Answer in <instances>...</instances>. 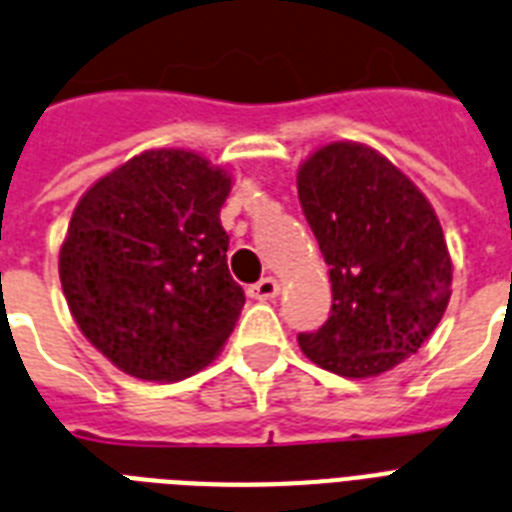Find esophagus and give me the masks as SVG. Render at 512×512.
I'll use <instances>...</instances> for the list:
<instances>
[{
	"label": "esophagus",
	"instance_id": "obj_1",
	"mask_svg": "<svg viewBox=\"0 0 512 512\" xmlns=\"http://www.w3.org/2000/svg\"><path fill=\"white\" fill-rule=\"evenodd\" d=\"M281 292V286H278V281L273 276H265V278H260V281H257V284H252L247 289V294L252 299H273L276 297V294Z\"/></svg>",
	"mask_w": 512,
	"mask_h": 512
}]
</instances>
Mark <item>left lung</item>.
Here are the masks:
<instances>
[{"mask_svg":"<svg viewBox=\"0 0 512 512\" xmlns=\"http://www.w3.org/2000/svg\"><path fill=\"white\" fill-rule=\"evenodd\" d=\"M299 205L328 265L334 305L297 342L344 378L392 371L434 334L452 286V260L434 207L376 149L334 141L297 173Z\"/></svg>","mask_w":512,"mask_h":512,"instance_id":"obj_1","label":"left lung"}]
</instances>
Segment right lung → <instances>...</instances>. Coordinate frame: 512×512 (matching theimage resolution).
I'll list each match as a JSON object with an SVG mask.
<instances>
[{"instance_id":"1","label":"right lung","mask_w":512,"mask_h":512,"mask_svg":"<svg viewBox=\"0 0 512 512\" xmlns=\"http://www.w3.org/2000/svg\"><path fill=\"white\" fill-rule=\"evenodd\" d=\"M231 176L186 149H149L99 178L73 210L60 281L81 334L144 381H178L234 331L220 207Z\"/></svg>"}]
</instances>
